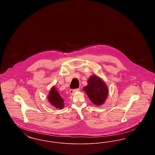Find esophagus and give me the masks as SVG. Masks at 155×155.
Returning <instances> with one entry per match:
<instances>
[{
    "instance_id": "34e87169",
    "label": "esophagus",
    "mask_w": 155,
    "mask_h": 155,
    "mask_svg": "<svg viewBox=\"0 0 155 155\" xmlns=\"http://www.w3.org/2000/svg\"><path fill=\"white\" fill-rule=\"evenodd\" d=\"M79 91H80V89L78 88L71 89L70 90V94L73 95L74 93H75V92H78Z\"/></svg>"
}]
</instances>
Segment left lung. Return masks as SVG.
Listing matches in <instances>:
<instances>
[{
    "instance_id": "left-lung-1",
    "label": "left lung",
    "mask_w": 155,
    "mask_h": 155,
    "mask_svg": "<svg viewBox=\"0 0 155 155\" xmlns=\"http://www.w3.org/2000/svg\"><path fill=\"white\" fill-rule=\"evenodd\" d=\"M84 90L91 101L97 106L102 105L105 102L108 95L106 84L96 75H92L89 78L88 85L84 87Z\"/></svg>"
}]
</instances>
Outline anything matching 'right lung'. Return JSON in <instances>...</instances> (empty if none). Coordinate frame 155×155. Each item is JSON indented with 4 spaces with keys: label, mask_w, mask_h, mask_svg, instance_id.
<instances>
[{
    "label": "right lung",
    "mask_w": 155,
    "mask_h": 155,
    "mask_svg": "<svg viewBox=\"0 0 155 155\" xmlns=\"http://www.w3.org/2000/svg\"><path fill=\"white\" fill-rule=\"evenodd\" d=\"M48 97L49 102L53 106L60 109H63V107L64 106L63 99L60 96L58 92L56 91L55 87H52Z\"/></svg>",
    "instance_id": "add662e5"
}]
</instances>
